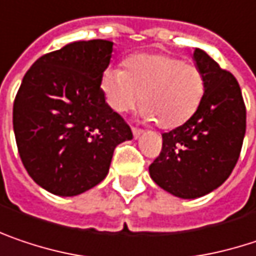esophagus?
Instances as JSON below:
<instances>
[{
  "label": "esophagus",
  "mask_w": 256,
  "mask_h": 256,
  "mask_svg": "<svg viewBox=\"0 0 256 256\" xmlns=\"http://www.w3.org/2000/svg\"><path fill=\"white\" fill-rule=\"evenodd\" d=\"M132 133H133V138H134V139H139V138H140V136L144 134V130L133 128H132Z\"/></svg>",
  "instance_id": "obj_1"
}]
</instances>
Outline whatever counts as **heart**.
<instances>
[{
    "instance_id": "heart-1",
    "label": "heart",
    "mask_w": 256,
    "mask_h": 256,
    "mask_svg": "<svg viewBox=\"0 0 256 256\" xmlns=\"http://www.w3.org/2000/svg\"><path fill=\"white\" fill-rule=\"evenodd\" d=\"M108 105L126 112L140 100V117L164 128L188 122L202 101L205 80L196 66L167 54H136L126 60L124 70L108 68L102 76Z\"/></svg>"
}]
</instances>
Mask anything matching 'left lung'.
Returning a JSON list of instances; mask_svg holds the SVG:
<instances>
[{"mask_svg": "<svg viewBox=\"0 0 256 256\" xmlns=\"http://www.w3.org/2000/svg\"><path fill=\"white\" fill-rule=\"evenodd\" d=\"M205 92L196 112L162 133V151L150 166L151 178L182 199L208 195L232 174L244 144L246 108L234 76L200 48L194 51Z\"/></svg>", "mask_w": 256, "mask_h": 256, "instance_id": "left-lung-1", "label": "left lung"}]
</instances>
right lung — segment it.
<instances>
[{"mask_svg":"<svg viewBox=\"0 0 256 256\" xmlns=\"http://www.w3.org/2000/svg\"><path fill=\"white\" fill-rule=\"evenodd\" d=\"M112 46L104 39L76 40L45 54L16 95L12 128L22 162L54 195L76 196L101 183L116 146L133 138L101 89Z\"/></svg>","mask_w":256,"mask_h":256,"instance_id":"add662e5","label":"right lung"}]
</instances>
